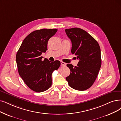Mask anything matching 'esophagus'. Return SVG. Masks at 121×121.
<instances>
[{
    "instance_id": "1",
    "label": "esophagus",
    "mask_w": 121,
    "mask_h": 121,
    "mask_svg": "<svg viewBox=\"0 0 121 121\" xmlns=\"http://www.w3.org/2000/svg\"><path fill=\"white\" fill-rule=\"evenodd\" d=\"M60 63H61V65L62 66H65L66 65V63H65V62H62V61H61Z\"/></svg>"
}]
</instances>
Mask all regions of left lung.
<instances>
[{"label": "left lung", "instance_id": "left-lung-1", "mask_svg": "<svg viewBox=\"0 0 121 121\" xmlns=\"http://www.w3.org/2000/svg\"><path fill=\"white\" fill-rule=\"evenodd\" d=\"M65 31L72 43L71 53L79 60L74 67L67 64L70 73L66 80L71 88L84 91L90 88L97 78L101 66L100 48L93 37L80 28L67 29Z\"/></svg>", "mask_w": 121, "mask_h": 121}]
</instances>
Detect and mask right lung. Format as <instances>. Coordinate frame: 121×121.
I'll list each match as a JSON object with an SVG mask.
<instances>
[{"label":"right lung","mask_w":121,"mask_h":121,"mask_svg":"<svg viewBox=\"0 0 121 121\" xmlns=\"http://www.w3.org/2000/svg\"><path fill=\"white\" fill-rule=\"evenodd\" d=\"M56 29H42L34 31L23 40L18 51L16 60L19 74L25 83L34 91L42 92L52 85V74L60 65L59 60H42L43 52L48 50L47 44Z\"/></svg>","instance_id":"1"}]
</instances>
